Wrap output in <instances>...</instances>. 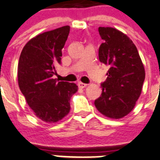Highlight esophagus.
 I'll return each instance as SVG.
<instances>
[{
  "label": "esophagus",
  "instance_id": "esophagus-1",
  "mask_svg": "<svg viewBox=\"0 0 160 160\" xmlns=\"http://www.w3.org/2000/svg\"><path fill=\"white\" fill-rule=\"evenodd\" d=\"M87 85H88L87 83H82V82H79L78 83V87L80 88H85Z\"/></svg>",
  "mask_w": 160,
  "mask_h": 160
}]
</instances>
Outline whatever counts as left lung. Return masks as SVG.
Here are the masks:
<instances>
[{"label":"left lung","instance_id":"left-lung-1","mask_svg":"<svg viewBox=\"0 0 160 160\" xmlns=\"http://www.w3.org/2000/svg\"><path fill=\"white\" fill-rule=\"evenodd\" d=\"M98 30L103 41L99 48V60L109 69L95 106L103 116L120 119L132 112L140 96L144 67L136 45L126 34L111 27Z\"/></svg>","mask_w":160,"mask_h":160}]
</instances>
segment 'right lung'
<instances>
[{
  "label": "right lung",
  "instance_id": "obj_1",
  "mask_svg": "<svg viewBox=\"0 0 160 160\" xmlns=\"http://www.w3.org/2000/svg\"><path fill=\"white\" fill-rule=\"evenodd\" d=\"M69 31L66 25L39 34L24 45L19 58L20 89L34 115L48 123L68 114L70 99L78 90L76 83L53 79Z\"/></svg>",
  "mask_w": 160,
  "mask_h": 160
}]
</instances>
